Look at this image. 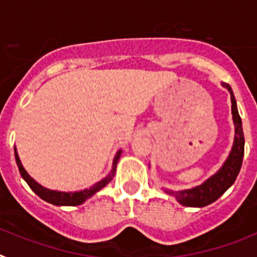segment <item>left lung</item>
Wrapping results in <instances>:
<instances>
[{
    "mask_svg": "<svg viewBox=\"0 0 257 257\" xmlns=\"http://www.w3.org/2000/svg\"><path fill=\"white\" fill-rule=\"evenodd\" d=\"M221 85L226 88L227 91L230 93L231 113H233L234 131H235L233 147H231V151L227 155L221 168L218 169L215 175L207 178L203 184L191 187V189L178 191L164 189L167 194L175 196L177 202L182 206L199 207L200 208V207L208 206L215 200H217L234 184L236 176L240 171V167H242L243 155H244V136H243L242 120H240V116L238 113L235 97H234L230 85L225 84V82H222Z\"/></svg>",
    "mask_w": 257,
    "mask_h": 257,
    "instance_id": "left-lung-1",
    "label": "left lung"
}]
</instances>
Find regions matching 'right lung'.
I'll use <instances>...</instances> for the list:
<instances>
[{"instance_id": "obj_1", "label": "right lung", "mask_w": 257, "mask_h": 257, "mask_svg": "<svg viewBox=\"0 0 257 257\" xmlns=\"http://www.w3.org/2000/svg\"><path fill=\"white\" fill-rule=\"evenodd\" d=\"M14 153H15V160H17V166L19 168V172H21L22 177H23L24 181L28 184V186L35 191L37 195L44 199L45 202L51 203L54 206H79V204H82L86 199H89L90 196L94 195L97 191H99L101 189H103L107 184H110V181L113 178L116 172V164L119 162L120 156H121V149H120L117 153H116L115 158H113L112 162V168H111L110 173L106 176L104 178H102L101 181H98L97 184L90 186L89 189H84V190L80 191H58V190H50V189H46L42 185H40L39 182L35 181L30 175L28 172L24 169L23 164H22L21 159H19V155H18L17 147H14Z\"/></svg>"}]
</instances>
